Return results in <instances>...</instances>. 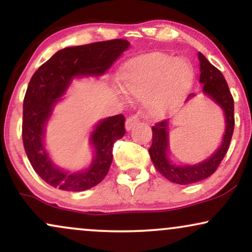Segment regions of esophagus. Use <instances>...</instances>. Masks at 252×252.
I'll use <instances>...</instances> for the list:
<instances>
[{
    "label": "esophagus",
    "instance_id": "34e87169",
    "mask_svg": "<svg viewBox=\"0 0 252 252\" xmlns=\"http://www.w3.org/2000/svg\"><path fill=\"white\" fill-rule=\"evenodd\" d=\"M138 122H140V118H138L137 116H135V115H134V116L128 117V118H126V129L129 131V130H131L132 128H134V126Z\"/></svg>",
    "mask_w": 252,
    "mask_h": 252
}]
</instances>
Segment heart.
<instances>
[{
	"mask_svg": "<svg viewBox=\"0 0 252 252\" xmlns=\"http://www.w3.org/2000/svg\"><path fill=\"white\" fill-rule=\"evenodd\" d=\"M193 68L189 62L154 52L129 60L120 73L121 88L129 96L150 99L149 111L160 116L189 91Z\"/></svg>",
	"mask_w": 252,
	"mask_h": 252,
	"instance_id": "1",
	"label": "heart"
}]
</instances>
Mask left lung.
I'll use <instances>...</instances> for the list:
<instances>
[{"instance_id": "left-lung-1", "label": "left lung", "mask_w": 252, "mask_h": 252, "mask_svg": "<svg viewBox=\"0 0 252 252\" xmlns=\"http://www.w3.org/2000/svg\"><path fill=\"white\" fill-rule=\"evenodd\" d=\"M200 62V83L202 84V91L210 96L225 114V134L222 137L221 146L207 160L202 161L193 166H176L169 161L168 152V120L161 121L153 126V143L149 148L150 158L154 163L156 170L161 173L169 181L180 185L194 184L209 178L216 172L218 166L226 155L235 129V104L228 85L224 76L218 68L211 63L201 53L198 54ZM189 94V97H192Z\"/></svg>"}]
</instances>
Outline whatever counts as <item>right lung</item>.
<instances>
[{"label":"right lung","mask_w":252,"mask_h":252,"mask_svg":"<svg viewBox=\"0 0 252 252\" xmlns=\"http://www.w3.org/2000/svg\"><path fill=\"white\" fill-rule=\"evenodd\" d=\"M124 39L66 47L37 68L28 84L24 99L22 141L28 160L43 181L70 192H82L99 184L112 162V147L126 134L122 114L100 121L92 131L94 158L83 172L68 173L51 161L43 146L45 126L52 110L74 77L100 76L129 47Z\"/></svg>","instance_id":"obj_1"}]
</instances>
